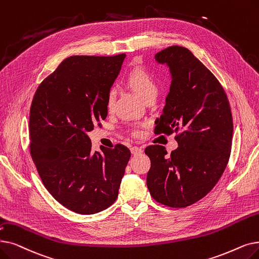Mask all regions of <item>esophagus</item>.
Segmentation results:
<instances>
[{"instance_id": "obj_1", "label": "esophagus", "mask_w": 259, "mask_h": 259, "mask_svg": "<svg viewBox=\"0 0 259 259\" xmlns=\"http://www.w3.org/2000/svg\"><path fill=\"white\" fill-rule=\"evenodd\" d=\"M142 152H143V149L137 147V146H134V147L131 148V153L134 154V155H136V154H140V153H142Z\"/></svg>"}]
</instances>
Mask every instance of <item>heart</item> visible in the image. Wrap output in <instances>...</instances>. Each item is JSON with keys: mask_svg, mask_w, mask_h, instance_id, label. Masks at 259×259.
I'll return each mask as SVG.
<instances>
[{"mask_svg": "<svg viewBox=\"0 0 259 259\" xmlns=\"http://www.w3.org/2000/svg\"><path fill=\"white\" fill-rule=\"evenodd\" d=\"M126 83L131 87L138 95L145 99L148 96L155 95L157 93V84L154 80V78L144 69H134L132 70L126 77ZM115 100V93L113 90H110L107 94L106 99V107L109 111L113 109ZM139 131L134 132V134H139Z\"/></svg>", "mask_w": 259, "mask_h": 259, "instance_id": "heart-1", "label": "heart"}]
</instances>
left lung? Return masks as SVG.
I'll use <instances>...</instances> for the list:
<instances>
[{"instance_id":"left-lung-1","label":"left lung","mask_w":259,"mask_h":259,"mask_svg":"<svg viewBox=\"0 0 259 259\" xmlns=\"http://www.w3.org/2000/svg\"><path fill=\"white\" fill-rule=\"evenodd\" d=\"M154 58L171 74L154 132H179V147L169 155L160 145L145 149L151 161L147 186L159 203L181 208L205 197L219 181L231 154L233 118L222 85L189 50L174 46Z\"/></svg>"}]
</instances>
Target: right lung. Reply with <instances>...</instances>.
Here are the masks:
<instances>
[{"label": "right lung", "mask_w": 259, "mask_h": 259, "mask_svg": "<svg viewBox=\"0 0 259 259\" xmlns=\"http://www.w3.org/2000/svg\"><path fill=\"white\" fill-rule=\"evenodd\" d=\"M125 58L71 56L41 82L31 103L30 154L38 174L60 204L82 215L114 203L131 156L120 144L93 151L88 136L107 117V94Z\"/></svg>", "instance_id": "right-lung-1"}]
</instances>
